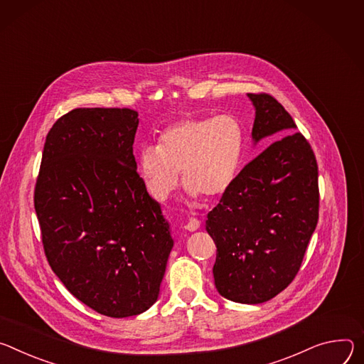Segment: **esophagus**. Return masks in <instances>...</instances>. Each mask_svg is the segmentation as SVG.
I'll list each match as a JSON object with an SVG mask.
<instances>
[{"label":"esophagus","instance_id":"1","mask_svg":"<svg viewBox=\"0 0 364 364\" xmlns=\"http://www.w3.org/2000/svg\"><path fill=\"white\" fill-rule=\"evenodd\" d=\"M199 225H200V223H199L196 218H191V220L186 223L185 230H188V231H196V230L199 228Z\"/></svg>","mask_w":364,"mask_h":364}]
</instances>
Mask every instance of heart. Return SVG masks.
Masks as SVG:
<instances>
[{"label": "heart", "mask_w": 364, "mask_h": 364, "mask_svg": "<svg viewBox=\"0 0 364 364\" xmlns=\"http://www.w3.org/2000/svg\"><path fill=\"white\" fill-rule=\"evenodd\" d=\"M245 147V129L231 114L186 115L169 124L157 146H144L137 159L139 173L159 200L183 183L192 198L221 196L234 182Z\"/></svg>", "instance_id": "heart-1"}]
</instances>
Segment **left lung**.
I'll return each mask as SVG.
<instances>
[{"label":"left lung","instance_id":"8db88e82","mask_svg":"<svg viewBox=\"0 0 364 364\" xmlns=\"http://www.w3.org/2000/svg\"><path fill=\"white\" fill-rule=\"evenodd\" d=\"M256 117L255 143H270L241 169L207 231L217 246L213 269L221 296L262 304L295 279L319 211L318 165L291 114L269 94H249Z\"/></svg>","mask_w":364,"mask_h":364}]
</instances>
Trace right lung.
<instances>
[{
	"mask_svg": "<svg viewBox=\"0 0 364 364\" xmlns=\"http://www.w3.org/2000/svg\"><path fill=\"white\" fill-rule=\"evenodd\" d=\"M139 112L75 108L48 133L34 188L45 255L66 289L126 318L159 296L173 247L169 223L137 173Z\"/></svg>",
	"mask_w": 364,
	"mask_h": 364,
	"instance_id": "1",
	"label": "right lung"
}]
</instances>
